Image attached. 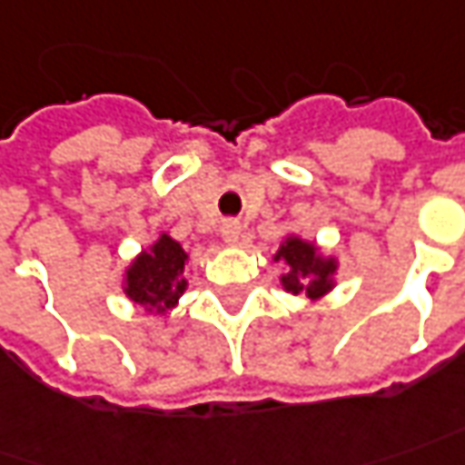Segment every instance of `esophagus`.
<instances>
[{"label": "esophagus", "instance_id": "1", "mask_svg": "<svg viewBox=\"0 0 465 465\" xmlns=\"http://www.w3.org/2000/svg\"><path fill=\"white\" fill-rule=\"evenodd\" d=\"M239 236H242V223H239V221L229 219L221 223V239H223L226 244H236Z\"/></svg>", "mask_w": 465, "mask_h": 465}]
</instances>
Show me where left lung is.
<instances>
[{
    "instance_id": "1",
    "label": "left lung",
    "mask_w": 465,
    "mask_h": 465,
    "mask_svg": "<svg viewBox=\"0 0 465 465\" xmlns=\"http://www.w3.org/2000/svg\"><path fill=\"white\" fill-rule=\"evenodd\" d=\"M274 262H285L287 272L280 277V282L292 295H308L311 300L323 298L325 292L333 290V274H336V259L323 257L318 246L302 242L300 236H287L280 252L274 254Z\"/></svg>"
}]
</instances>
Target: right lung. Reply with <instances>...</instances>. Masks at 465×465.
<instances>
[{
  "instance_id": "right-lung-1",
  "label": "right lung",
  "mask_w": 465,
  "mask_h": 465,
  "mask_svg": "<svg viewBox=\"0 0 465 465\" xmlns=\"http://www.w3.org/2000/svg\"><path fill=\"white\" fill-rule=\"evenodd\" d=\"M185 264V249L167 233H160V239L126 267L124 295L150 312L173 311L188 287L183 277Z\"/></svg>"
}]
</instances>
